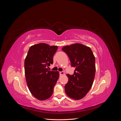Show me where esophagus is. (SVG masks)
Here are the masks:
<instances>
[{
  "mask_svg": "<svg viewBox=\"0 0 121 121\" xmlns=\"http://www.w3.org/2000/svg\"><path fill=\"white\" fill-rule=\"evenodd\" d=\"M60 75H64V72H60Z\"/></svg>",
  "mask_w": 121,
  "mask_h": 121,
  "instance_id": "obj_1",
  "label": "esophagus"
}]
</instances>
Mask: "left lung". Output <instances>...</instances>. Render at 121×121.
Segmentation results:
<instances>
[{
	"instance_id": "left-lung-1",
	"label": "left lung",
	"mask_w": 121,
	"mask_h": 121,
	"mask_svg": "<svg viewBox=\"0 0 121 121\" xmlns=\"http://www.w3.org/2000/svg\"><path fill=\"white\" fill-rule=\"evenodd\" d=\"M62 50L67 53L75 68L74 74H67L68 83L65 92L74 99H81L91 89L95 74V59L91 48L80 43L64 46Z\"/></svg>"
}]
</instances>
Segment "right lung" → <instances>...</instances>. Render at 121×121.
Instances as JSON below:
<instances>
[{
  "label": "right lung",
  "mask_w": 121,
  "mask_h": 121,
  "mask_svg": "<svg viewBox=\"0 0 121 121\" xmlns=\"http://www.w3.org/2000/svg\"><path fill=\"white\" fill-rule=\"evenodd\" d=\"M57 48V46L39 43L30 47L25 58V73L28 88L38 100L51 97L59 78L58 71L48 69L53 64V57Z\"/></svg>",
  "instance_id": "obj_1"
}]
</instances>
